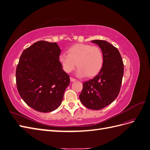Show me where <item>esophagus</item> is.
Segmentation results:
<instances>
[{
	"label": "esophagus",
	"mask_w": 150,
	"mask_h": 150,
	"mask_svg": "<svg viewBox=\"0 0 150 150\" xmlns=\"http://www.w3.org/2000/svg\"><path fill=\"white\" fill-rule=\"evenodd\" d=\"M70 80H71V82H74V81H76V79H74L73 78H70Z\"/></svg>",
	"instance_id": "34e87169"
}]
</instances>
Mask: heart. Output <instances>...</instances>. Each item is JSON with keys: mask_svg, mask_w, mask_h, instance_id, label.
Segmentation results:
<instances>
[{"mask_svg": "<svg viewBox=\"0 0 150 150\" xmlns=\"http://www.w3.org/2000/svg\"><path fill=\"white\" fill-rule=\"evenodd\" d=\"M103 61L101 50L87 44H74L68 49L67 54H61L59 56V62L63 70L69 73L78 66L77 75L81 78L98 74L103 67Z\"/></svg>", "mask_w": 150, "mask_h": 150, "instance_id": "obj_1", "label": "heart"}]
</instances>
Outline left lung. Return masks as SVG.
<instances>
[{"mask_svg": "<svg viewBox=\"0 0 150 150\" xmlns=\"http://www.w3.org/2000/svg\"><path fill=\"white\" fill-rule=\"evenodd\" d=\"M100 47L104 61L101 71L92 79L83 83L81 102L91 110L106 107L118 96L124 73V65L118 50L103 40H91Z\"/></svg>", "mask_w": 150, "mask_h": 150, "instance_id": "8db88e82", "label": "left lung"}]
</instances>
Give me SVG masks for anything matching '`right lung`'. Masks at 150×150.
<instances>
[{"mask_svg":"<svg viewBox=\"0 0 150 150\" xmlns=\"http://www.w3.org/2000/svg\"><path fill=\"white\" fill-rule=\"evenodd\" d=\"M61 50L56 42L39 40L22 52L16 69L21 97L34 110L48 112L61 105L69 76L59 62Z\"/></svg>","mask_w":150,"mask_h":150,"instance_id":"right-lung-1","label":"right lung"}]
</instances>
